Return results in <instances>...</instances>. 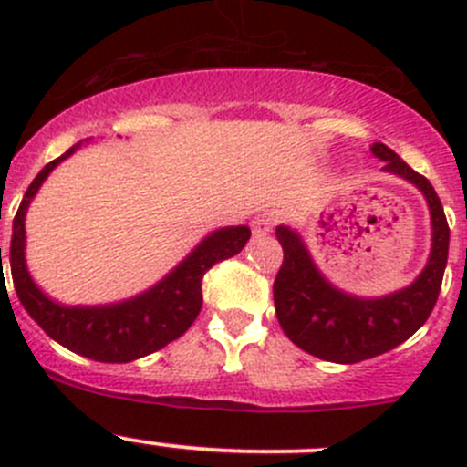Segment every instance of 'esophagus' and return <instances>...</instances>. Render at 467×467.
Here are the masks:
<instances>
[{
	"instance_id": "obj_1",
	"label": "esophagus",
	"mask_w": 467,
	"mask_h": 467,
	"mask_svg": "<svg viewBox=\"0 0 467 467\" xmlns=\"http://www.w3.org/2000/svg\"><path fill=\"white\" fill-rule=\"evenodd\" d=\"M273 230V219L266 214H260L253 219V234L255 237H262V234H268Z\"/></svg>"
}]
</instances>
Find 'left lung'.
<instances>
[{
  "mask_svg": "<svg viewBox=\"0 0 467 467\" xmlns=\"http://www.w3.org/2000/svg\"><path fill=\"white\" fill-rule=\"evenodd\" d=\"M375 158L384 171L402 176L425 194L431 214V253L420 275L395 294L357 298L343 294L321 275L298 233L280 225L275 230L285 260L273 282V300L286 337L318 359L357 364L393 350L425 325L441 294L450 248V225L431 182L413 171L395 150L375 142Z\"/></svg>",
  "mask_w": 467,
  "mask_h": 467,
  "instance_id": "left-lung-1",
  "label": "left lung"
}]
</instances>
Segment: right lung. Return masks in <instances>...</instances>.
Masks as SVG:
<instances>
[{
    "label": "right lung",
    "instance_id": "right-lung-1",
    "mask_svg": "<svg viewBox=\"0 0 467 467\" xmlns=\"http://www.w3.org/2000/svg\"><path fill=\"white\" fill-rule=\"evenodd\" d=\"M81 146L74 144L60 158L47 164L29 185L20 210L13 219L11 275L16 294L29 317L54 341L77 355L106 364H126L160 350L190 329L203 305V275L216 262L234 257L246 246L248 225L221 228L207 234L167 277L144 294L115 305L67 307L47 298L31 280L25 262V216L31 199L58 162ZM2 253V251H0Z\"/></svg>",
    "mask_w": 467,
    "mask_h": 467
}]
</instances>
